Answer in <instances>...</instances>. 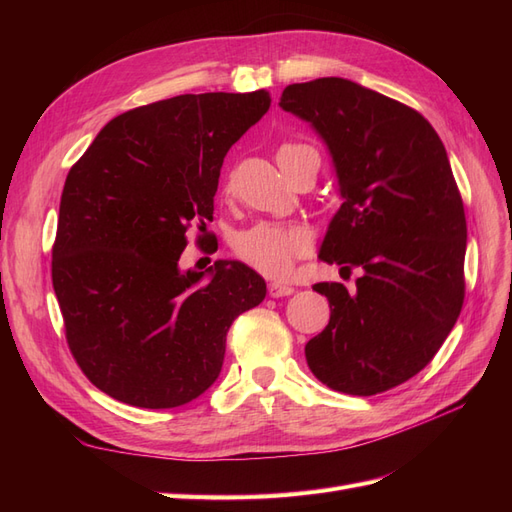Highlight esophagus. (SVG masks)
<instances>
[{"label":"esophagus","mask_w":512,"mask_h":512,"mask_svg":"<svg viewBox=\"0 0 512 512\" xmlns=\"http://www.w3.org/2000/svg\"><path fill=\"white\" fill-rule=\"evenodd\" d=\"M294 292V286L284 284V282H269V294L273 299H280V297H288V294Z\"/></svg>","instance_id":"1"}]
</instances>
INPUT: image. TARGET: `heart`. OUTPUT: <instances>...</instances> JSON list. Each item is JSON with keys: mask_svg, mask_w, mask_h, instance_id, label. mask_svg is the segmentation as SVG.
<instances>
[{"mask_svg": "<svg viewBox=\"0 0 512 512\" xmlns=\"http://www.w3.org/2000/svg\"><path fill=\"white\" fill-rule=\"evenodd\" d=\"M305 145H284L277 151V160L290 153L305 151ZM307 228L288 222H256L250 228H243L232 239L237 256L252 269L265 275H286L294 260L309 250Z\"/></svg>", "mask_w": 512, "mask_h": 512, "instance_id": "1", "label": "heart"}]
</instances>
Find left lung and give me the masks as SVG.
I'll use <instances>...</instances> for the list:
<instances>
[{
    "label": "left lung",
    "instance_id": "obj_1",
    "mask_svg": "<svg viewBox=\"0 0 512 512\" xmlns=\"http://www.w3.org/2000/svg\"><path fill=\"white\" fill-rule=\"evenodd\" d=\"M280 106L327 145L342 207L318 258L361 269L356 292L320 282L331 320L305 344L312 374L376 395L421 371L463 305L466 213L446 149L414 108L348 79L294 83Z\"/></svg>",
    "mask_w": 512,
    "mask_h": 512
}]
</instances>
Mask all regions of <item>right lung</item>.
Masks as SVG:
<instances>
[{"label": "right lung", "mask_w": 512, "mask_h": 512, "mask_svg": "<svg viewBox=\"0 0 512 512\" xmlns=\"http://www.w3.org/2000/svg\"><path fill=\"white\" fill-rule=\"evenodd\" d=\"M269 91L185 94L111 119L66 177L53 288L66 339L100 391L177 408L218 380L232 320L267 284L239 260L183 271L190 222L213 220L228 149L269 111Z\"/></svg>", "instance_id": "1"}]
</instances>
